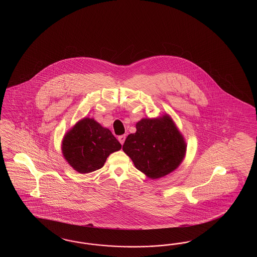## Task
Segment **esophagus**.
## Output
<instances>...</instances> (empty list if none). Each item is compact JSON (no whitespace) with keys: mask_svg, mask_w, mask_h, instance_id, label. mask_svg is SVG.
Segmentation results:
<instances>
[{"mask_svg":"<svg viewBox=\"0 0 257 257\" xmlns=\"http://www.w3.org/2000/svg\"><path fill=\"white\" fill-rule=\"evenodd\" d=\"M125 139H126V137H125L124 135H122V136H119V137L117 138V140H118V141L121 143V145L124 143Z\"/></svg>","mask_w":257,"mask_h":257,"instance_id":"34e87169","label":"esophagus"}]
</instances>
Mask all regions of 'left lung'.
Wrapping results in <instances>:
<instances>
[{"mask_svg":"<svg viewBox=\"0 0 257 257\" xmlns=\"http://www.w3.org/2000/svg\"><path fill=\"white\" fill-rule=\"evenodd\" d=\"M137 132L125 140L122 150L139 171L152 179L163 177L179 166L186 153V143L169 116L143 118Z\"/></svg>","mask_w":257,"mask_h":257,"instance_id":"8db88e82","label":"left lung"}]
</instances>
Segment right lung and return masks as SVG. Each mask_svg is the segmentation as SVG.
I'll return each mask as SVG.
<instances>
[{"mask_svg":"<svg viewBox=\"0 0 257 257\" xmlns=\"http://www.w3.org/2000/svg\"><path fill=\"white\" fill-rule=\"evenodd\" d=\"M120 149L110 130L88 117L77 122L63 140V156L80 173L101 169L109 155Z\"/></svg>","mask_w":257,"mask_h":257,"instance_id":"right-lung-1","label":"right lung"}]
</instances>
